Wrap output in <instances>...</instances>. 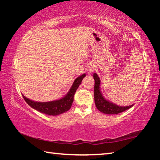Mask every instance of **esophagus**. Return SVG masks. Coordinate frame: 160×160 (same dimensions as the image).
<instances>
[{
    "label": "esophagus",
    "mask_w": 160,
    "mask_h": 160,
    "mask_svg": "<svg viewBox=\"0 0 160 160\" xmlns=\"http://www.w3.org/2000/svg\"><path fill=\"white\" fill-rule=\"evenodd\" d=\"M93 71H94V66L92 65H90V66L88 67V72L89 73H92Z\"/></svg>",
    "instance_id": "34e87169"
}]
</instances>
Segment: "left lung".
Returning a JSON list of instances; mask_svg holds the SVG:
<instances>
[{
  "label": "left lung",
  "instance_id": "obj_1",
  "mask_svg": "<svg viewBox=\"0 0 160 160\" xmlns=\"http://www.w3.org/2000/svg\"><path fill=\"white\" fill-rule=\"evenodd\" d=\"M93 78L94 80V102H95L96 107L99 112L105 113V114H118L121 113L133 106V104L129 106L122 107L119 106L110 102L103 96L101 91V80L97 73L93 74Z\"/></svg>",
  "mask_w": 160,
  "mask_h": 160
}]
</instances>
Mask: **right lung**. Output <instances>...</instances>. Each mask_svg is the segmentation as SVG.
<instances>
[{
	"instance_id": "obj_1",
	"label": "right lung",
	"mask_w": 160,
	"mask_h": 160,
	"mask_svg": "<svg viewBox=\"0 0 160 160\" xmlns=\"http://www.w3.org/2000/svg\"><path fill=\"white\" fill-rule=\"evenodd\" d=\"M86 76V74L84 73L80 76L78 77L74 80L71 88L66 95L62 98L53 100L50 102H35L30 99L27 98L25 96L22 94L24 99L25 100L27 104H29L34 109L37 110L38 112H41L44 114L49 116H58L61 113H65L68 111L72 106L73 102L74 94L76 92L78 87L82 82L83 78Z\"/></svg>"
}]
</instances>
